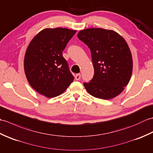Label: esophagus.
<instances>
[{
	"instance_id": "esophagus-1",
	"label": "esophagus",
	"mask_w": 153,
	"mask_h": 153,
	"mask_svg": "<svg viewBox=\"0 0 153 153\" xmlns=\"http://www.w3.org/2000/svg\"><path fill=\"white\" fill-rule=\"evenodd\" d=\"M75 79H76V80H79L81 79V74H76V76H75Z\"/></svg>"
}]
</instances>
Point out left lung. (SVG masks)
Returning a JSON list of instances; mask_svg holds the SVG:
<instances>
[{"label": "left lung", "mask_w": 153, "mask_h": 153, "mask_svg": "<svg viewBox=\"0 0 153 153\" xmlns=\"http://www.w3.org/2000/svg\"><path fill=\"white\" fill-rule=\"evenodd\" d=\"M77 37L89 48L95 70L89 83H83L87 92L104 100L120 95L133 70L131 53L124 39L114 31L102 28L82 30Z\"/></svg>", "instance_id": "8db88e82"}]
</instances>
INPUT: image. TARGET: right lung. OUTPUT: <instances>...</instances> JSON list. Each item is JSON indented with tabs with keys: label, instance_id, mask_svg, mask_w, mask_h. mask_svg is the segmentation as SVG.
<instances>
[{
	"label": "right lung",
	"instance_id": "1",
	"mask_svg": "<svg viewBox=\"0 0 153 153\" xmlns=\"http://www.w3.org/2000/svg\"><path fill=\"white\" fill-rule=\"evenodd\" d=\"M76 32L67 28H46L29 44L24 62L25 76L41 95L48 98L58 96L73 82L62 51Z\"/></svg>",
	"mask_w": 153,
	"mask_h": 153
}]
</instances>
